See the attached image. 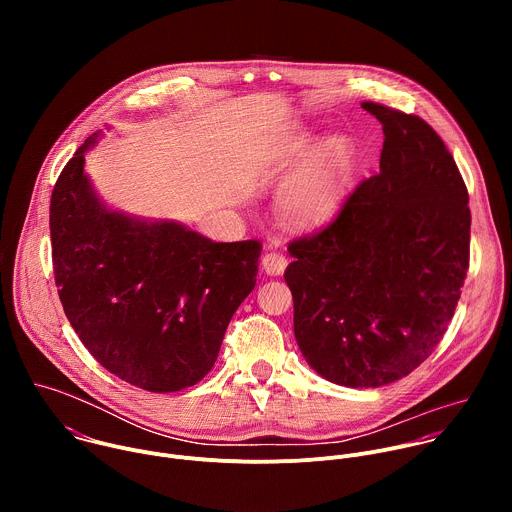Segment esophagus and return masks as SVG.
<instances>
[{
	"mask_svg": "<svg viewBox=\"0 0 512 512\" xmlns=\"http://www.w3.org/2000/svg\"><path fill=\"white\" fill-rule=\"evenodd\" d=\"M261 267H263V271H265L267 275L277 277V275H281V273L285 271V267H287V259H285L283 255L275 253V251H269V253H265V255H263V259H261Z\"/></svg>",
	"mask_w": 512,
	"mask_h": 512,
	"instance_id": "obj_1",
	"label": "esophagus"
}]
</instances>
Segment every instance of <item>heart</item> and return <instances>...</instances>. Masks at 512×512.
Masks as SVG:
<instances>
[{"label": "heart", "instance_id": "obj_1", "mask_svg": "<svg viewBox=\"0 0 512 512\" xmlns=\"http://www.w3.org/2000/svg\"><path fill=\"white\" fill-rule=\"evenodd\" d=\"M310 148L302 137L285 145L281 158L298 160ZM352 172V150L344 139H328L312 152L304 166L289 178L281 192L279 208L285 221L296 229H314L338 212L346 198Z\"/></svg>", "mask_w": 512, "mask_h": 512}]
</instances>
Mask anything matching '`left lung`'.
Segmentation results:
<instances>
[{
    "label": "left lung",
    "mask_w": 512,
    "mask_h": 512,
    "mask_svg": "<svg viewBox=\"0 0 512 512\" xmlns=\"http://www.w3.org/2000/svg\"><path fill=\"white\" fill-rule=\"evenodd\" d=\"M381 170L334 221L291 243L294 334L330 383L369 389L407 377L444 338L470 263L468 190L421 117L379 103Z\"/></svg>",
    "instance_id": "obj_1"
}]
</instances>
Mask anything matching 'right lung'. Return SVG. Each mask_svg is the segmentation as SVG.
Instances as JSON below:
<instances>
[{"label":"right lung","mask_w":512,"mask_h":512,"mask_svg":"<svg viewBox=\"0 0 512 512\" xmlns=\"http://www.w3.org/2000/svg\"><path fill=\"white\" fill-rule=\"evenodd\" d=\"M70 158L50 198L52 265L64 314L121 381L152 393L196 385L255 287L259 241L212 243L174 221L109 208Z\"/></svg>","instance_id":"1"}]
</instances>
